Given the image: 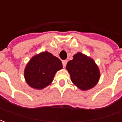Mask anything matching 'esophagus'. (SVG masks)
<instances>
[{"mask_svg":"<svg viewBox=\"0 0 122 122\" xmlns=\"http://www.w3.org/2000/svg\"><path fill=\"white\" fill-rule=\"evenodd\" d=\"M66 64H67V60H63L62 61V65H63V67H66Z\"/></svg>","mask_w":122,"mask_h":122,"instance_id":"esophagus-1","label":"esophagus"}]
</instances>
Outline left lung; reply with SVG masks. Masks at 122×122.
Wrapping results in <instances>:
<instances>
[{
	"label": "left lung",
	"mask_w": 122,
	"mask_h": 122,
	"mask_svg": "<svg viewBox=\"0 0 122 122\" xmlns=\"http://www.w3.org/2000/svg\"><path fill=\"white\" fill-rule=\"evenodd\" d=\"M66 68L70 74L71 81L83 91L96 86L101 77V72L95 61L81 52L73 56Z\"/></svg>",
	"instance_id": "left-lung-1"
}]
</instances>
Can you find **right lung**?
<instances>
[{"instance_id":"add662e5","label":"right lung","mask_w":122,"mask_h":122,"mask_svg":"<svg viewBox=\"0 0 122 122\" xmlns=\"http://www.w3.org/2000/svg\"><path fill=\"white\" fill-rule=\"evenodd\" d=\"M62 68L61 60L48 51L32 56L24 68V79L29 86L43 90L49 86L58 71Z\"/></svg>"}]
</instances>
